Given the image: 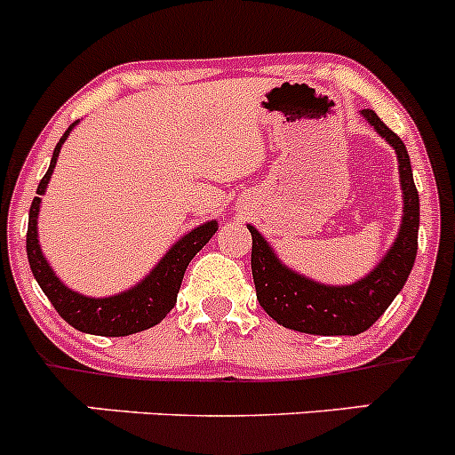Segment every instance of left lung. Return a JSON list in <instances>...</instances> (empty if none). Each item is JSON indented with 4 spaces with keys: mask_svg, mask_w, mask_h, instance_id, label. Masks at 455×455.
I'll return each instance as SVG.
<instances>
[{
    "mask_svg": "<svg viewBox=\"0 0 455 455\" xmlns=\"http://www.w3.org/2000/svg\"><path fill=\"white\" fill-rule=\"evenodd\" d=\"M360 114L395 149L402 188L400 230L369 275L348 285H331L285 266L261 232L248 225L252 235L257 299L276 323L290 331L308 335H360L382 317L413 270L418 254L419 196L413 183L409 151L400 136L393 133L373 109H362Z\"/></svg>",
    "mask_w": 455,
    "mask_h": 455,
    "instance_id": "obj_1",
    "label": "left lung"
}]
</instances>
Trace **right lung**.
Returning <instances> with one entry per match:
<instances>
[{
  "mask_svg": "<svg viewBox=\"0 0 455 455\" xmlns=\"http://www.w3.org/2000/svg\"><path fill=\"white\" fill-rule=\"evenodd\" d=\"M77 123L64 132L60 142L53 149V158L46 170L44 179L37 185V196L33 198V205L28 212V232H26V252H28V266L40 288L44 290V295L58 310L60 317L73 328L89 335H102V337H124L133 335V332L147 331V328L156 326L167 317L172 308L176 306V297H179L180 283H183V275L188 270L189 261L196 257L198 250L214 236L219 230L216 220H207V223L198 225L188 235L180 236L165 254L149 270L145 279L138 281L132 288L123 290L118 295L111 297H89L76 292L68 288L62 279L53 272L51 263L46 261L44 252L40 248V235H37V216H40L42 196H44L49 180L53 176L55 163H58L60 149H62L64 140L68 138L71 129Z\"/></svg>",
  "mask_w": 455,
  "mask_h": 455,
  "instance_id": "right-lung-1",
  "label": "right lung"
}]
</instances>
